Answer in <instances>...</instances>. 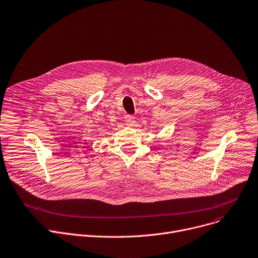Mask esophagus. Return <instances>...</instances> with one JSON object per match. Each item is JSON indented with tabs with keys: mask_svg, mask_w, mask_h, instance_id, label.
Returning <instances> with one entry per match:
<instances>
[{
	"mask_svg": "<svg viewBox=\"0 0 258 258\" xmlns=\"http://www.w3.org/2000/svg\"><path fill=\"white\" fill-rule=\"evenodd\" d=\"M124 120H125V122L128 124V125H133L135 122H136V119H135V116H133V115H126L125 117H124Z\"/></svg>",
	"mask_w": 258,
	"mask_h": 258,
	"instance_id": "esophagus-1",
	"label": "esophagus"
}]
</instances>
